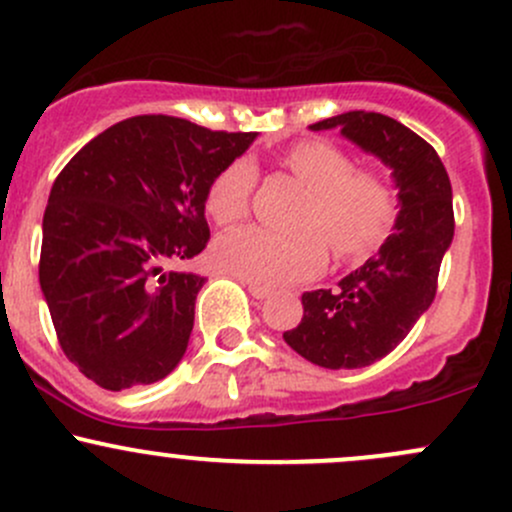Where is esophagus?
<instances>
[{
	"instance_id": "34e87169",
	"label": "esophagus",
	"mask_w": 512,
	"mask_h": 512,
	"mask_svg": "<svg viewBox=\"0 0 512 512\" xmlns=\"http://www.w3.org/2000/svg\"><path fill=\"white\" fill-rule=\"evenodd\" d=\"M244 285H246V290L251 293V298H256V300L271 298V290L268 288H261V285H254V283H244Z\"/></svg>"
}]
</instances>
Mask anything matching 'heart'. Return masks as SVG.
<instances>
[{
    "label": "heart",
    "mask_w": 512,
    "mask_h": 512,
    "mask_svg": "<svg viewBox=\"0 0 512 512\" xmlns=\"http://www.w3.org/2000/svg\"><path fill=\"white\" fill-rule=\"evenodd\" d=\"M283 168L307 190L298 234H273L246 227L214 241L212 261L244 283L280 288L307 280L327 263V241L342 258L364 256L388 232L395 214L393 190L378 170H354L342 148L327 141H302L285 151ZM256 185L249 158L229 163L207 190V212L217 224L246 217Z\"/></svg>",
    "instance_id": "1"
}]
</instances>
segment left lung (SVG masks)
Masks as SVG:
<instances>
[{
	"label": "left lung",
	"instance_id": "1",
	"mask_svg": "<svg viewBox=\"0 0 512 512\" xmlns=\"http://www.w3.org/2000/svg\"><path fill=\"white\" fill-rule=\"evenodd\" d=\"M390 170L398 190L393 234L334 290L302 293V320L285 344L322 368H364L390 354L432 305L442 258L454 239L452 183L425 139L378 112H344L310 124Z\"/></svg>",
	"mask_w": 512,
	"mask_h": 512
}]
</instances>
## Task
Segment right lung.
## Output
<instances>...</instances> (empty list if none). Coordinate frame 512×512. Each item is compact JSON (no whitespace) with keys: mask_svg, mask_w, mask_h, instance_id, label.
<instances>
[{"mask_svg":"<svg viewBox=\"0 0 512 512\" xmlns=\"http://www.w3.org/2000/svg\"><path fill=\"white\" fill-rule=\"evenodd\" d=\"M256 136L141 114L60 170L38 280L65 356L97 386H148L180 364L205 278L166 266L205 249L207 190Z\"/></svg>","mask_w":512,"mask_h":512,"instance_id":"right-lung-1","label":"right lung"}]
</instances>
